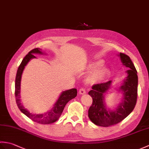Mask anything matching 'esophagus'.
Listing matches in <instances>:
<instances>
[{"label":"esophagus","mask_w":149,"mask_h":149,"mask_svg":"<svg viewBox=\"0 0 149 149\" xmlns=\"http://www.w3.org/2000/svg\"><path fill=\"white\" fill-rule=\"evenodd\" d=\"M79 93L81 94V95L85 94V93H86V90H85L84 88H81V89L79 90Z\"/></svg>","instance_id":"1"}]
</instances>
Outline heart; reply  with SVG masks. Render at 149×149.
Listing matches in <instances>:
<instances>
[{
    "label": "heart",
    "instance_id": "b5f03b06",
    "mask_svg": "<svg viewBox=\"0 0 149 149\" xmlns=\"http://www.w3.org/2000/svg\"><path fill=\"white\" fill-rule=\"evenodd\" d=\"M101 66L102 63L100 61H95L90 63L86 66L88 72H92L88 77V83L94 84L105 79L107 75V70L106 68Z\"/></svg>",
    "mask_w": 149,
    "mask_h": 149
}]
</instances>
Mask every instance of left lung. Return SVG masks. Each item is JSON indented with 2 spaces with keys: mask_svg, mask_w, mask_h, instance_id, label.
Instances as JSON below:
<instances>
[{
  "mask_svg": "<svg viewBox=\"0 0 149 149\" xmlns=\"http://www.w3.org/2000/svg\"><path fill=\"white\" fill-rule=\"evenodd\" d=\"M123 65L129 68L127 76L123 81L120 90L123 92V98L115 111L107 110L104 102V95L111 86V81L106 83L94 84L88 94L92 97L93 102L88 110V117L95 124L102 127H109L117 124L125 118L133 111L137 101L138 75L137 71L130 58L120 53Z\"/></svg>",
  "mask_w": 149,
  "mask_h": 149,
  "instance_id": "obj_1",
  "label": "left lung"
}]
</instances>
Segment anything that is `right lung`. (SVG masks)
Returning a JSON list of instances; mask_svg holds the SVG:
<instances>
[{
    "mask_svg": "<svg viewBox=\"0 0 149 149\" xmlns=\"http://www.w3.org/2000/svg\"><path fill=\"white\" fill-rule=\"evenodd\" d=\"M34 54H42L43 52L42 50L39 48H36L27 54L25 56V58L22 60V63H20V66L18 68L17 75H16L15 79V99L16 102L17 104L19 109L23 113L24 115H26L27 117H29L33 121L42 123V124H49V123H54L57 121L61 115L63 109L65 108L66 104L69 102L70 100L74 99L77 96V89L73 88L68 90H66L63 91L61 94L60 95L59 99L56 101L54 105L53 108L50 111L47 112L43 114H33L30 113L29 111L27 110L22 105V104L20 102V81L22 74L23 73L25 66L28 63L30 60L33 58H35L36 57L34 56Z\"/></svg>",
    "mask_w": 149,
    "mask_h": 149,
    "instance_id": "obj_1",
    "label": "right lung"
}]
</instances>
